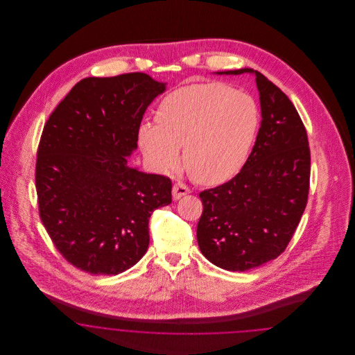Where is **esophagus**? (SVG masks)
<instances>
[{
	"instance_id": "34e87169",
	"label": "esophagus",
	"mask_w": 355,
	"mask_h": 355,
	"mask_svg": "<svg viewBox=\"0 0 355 355\" xmlns=\"http://www.w3.org/2000/svg\"><path fill=\"white\" fill-rule=\"evenodd\" d=\"M187 193H189V187L184 185L182 182H178V184L173 186V198L174 200H180L181 197H184Z\"/></svg>"
}]
</instances>
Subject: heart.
Returning <instances> with one entry per match:
<instances>
[{
	"instance_id": "1",
	"label": "heart",
	"mask_w": 355,
	"mask_h": 355,
	"mask_svg": "<svg viewBox=\"0 0 355 355\" xmlns=\"http://www.w3.org/2000/svg\"><path fill=\"white\" fill-rule=\"evenodd\" d=\"M253 97L220 83L182 86L158 106V125L139 126L141 149L153 169L169 173L184 164L197 182L226 181L245 164L259 128Z\"/></svg>"
}]
</instances>
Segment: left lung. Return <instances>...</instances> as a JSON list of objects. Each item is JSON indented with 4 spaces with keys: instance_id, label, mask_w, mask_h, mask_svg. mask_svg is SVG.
Returning <instances> with one entry per match:
<instances>
[{
    "instance_id": "8db88e82",
    "label": "left lung",
    "mask_w": 355,
    "mask_h": 355,
    "mask_svg": "<svg viewBox=\"0 0 355 355\" xmlns=\"http://www.w3.org/2000/svg\"><path fill=\"white\" fill-rule=\"evenodd\" d=\"M242 73L255 76L261 128L236 177L200 193L203 211L197 226L201 253L229 271L253 269L285 252L304 214L310 186L307 133L293 102L257 70L217 71Z\"/></svg>"
}]
</instances>
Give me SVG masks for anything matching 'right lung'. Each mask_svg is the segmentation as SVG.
I'll return each mask as SVG.
<instances>
[{"label": "right lung", "mask_w": 355, "mask_h": 355, "mask_svg": "<svg viewBox=\"0 0 355 355\" xmlns=\"http://www.w3.org/2000/svg\"><path fill=\"white\" fill-rule=\"evenodd\" d=\"M166 84L145 73L87 77L46 121L37 150L40 217L80 270L117 275L144 257L149 220L171 203V181L128 166L145 110Z\"/></svg>", "instance_id": "add662e5"}]
</instances>
